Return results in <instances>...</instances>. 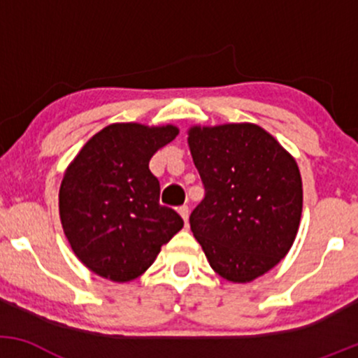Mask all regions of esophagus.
Segmentation results:
<instances>
[{"mask_svg": "<svg viewBox=\"0 0 358 358\" xmlns=\"http://www.w3.org/2000/svg\"><path fill=\"white\" fill-rule=\"evenodd\" d=\"M178 213L182 215V219L185 220V225H188V215H190V210H188L187 205H182V207L178 208Z\"/></svg>", "mask_w": 358, "mask_h": 358, "instance_id": "34e87169", "label": "esophagus"}]
</instances>
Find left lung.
<instances>
[{"label": "left lung", "instance_id": "left-lung-1", "mask_svg": "<svg viewBox=\"0 0 358 358\" xmlns=\"http://www.w3.org/2000/svg\"><path fill=\"white\" fill-rule=\"evenodd\" d=\"M188 145L205 188L190 229L212 269L232 282L262 276L296 237L303 208L296 162L256 124L192 127Z\"/></svg>", "mask_w": 358, "mask_h": 358}]
</instances>
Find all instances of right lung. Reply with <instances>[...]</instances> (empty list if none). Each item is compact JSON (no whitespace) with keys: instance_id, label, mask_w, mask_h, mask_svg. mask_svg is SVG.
I'll return each instance as SVG.
<instances>
[{"instance_id":"obj_1","label":"right lung","mask_w":358,"mask_h":358,"mask_svg":"<svg viewBox=\"0 0 358 358\" xmlns=\"http://www.w3.org/2000/svg\"><path fill=\"white\" fill-rule=\"evenodd\" d=\"M173 126L110 124L94 134L65 171L60 220L76 256L110 281L141 276L159 249L183 227L173 208L159 205L150 159L173 141Z\"/></svg>"}]
</instances>
